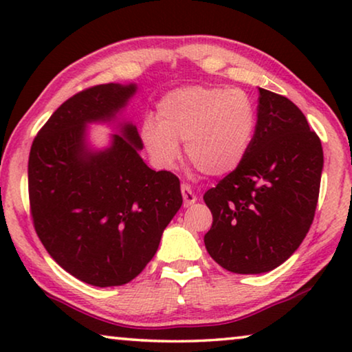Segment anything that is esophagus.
I'll return each mask as SVG.
<instances>
[{
	"label": "esophagus",
	"mask_w": 352,
	"mask_h": 352,
	"mask_svg": "<svg viewBox=\"0 0 352 352\" xmlns=\"http://www.w3.org/2000/svg\"><path fill=\"white\" fill-rule=\"evenodd\" d=\"M181 194H182V199H184V206H190V205L195 204L197 197L187 184L181 186Z\"/></svg>",
	"instance_id": "34e87169"
}]
</instances>
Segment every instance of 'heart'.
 Here are the masks:
<instances>
[{
  "mask_svg": "<svg viewBox=\"0 0 352 352\" xmlns=\"http://www.w3.org/2000/svg\"><path fill=\"white\" fill-rule=\"evenodd\" d=\"M258 113L242 89L186 86L168 93L155 118H144L141 139L148 155L162 168L179 157L177 142L201 173L224 176L242 165L256 133Z\"/></svg>",
  "mask_w": 352,
  "mask_h": 352,
  "instance_id": "heart-1",
  "label": "heart"
}]
</instances>
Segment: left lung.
<instances>
[{
	"mask_svg": "<svg viewBox=\"0 0 352 352\" xmlns=\"http://www.w3.org/2000/svg\"><path fill=\"white\" fill-rule=\"evenodd\" d=\"M324 152L300 109L259 88L256 133L237 170L206 190L213 214L210 256L235 274L269 272L309 232L319 200Z\"/></svg>",
	"mask_w": 352,
	"mask_h": 352,
	"instance_id": "obj_1",
	"label": "left lung"
}]
</instances>
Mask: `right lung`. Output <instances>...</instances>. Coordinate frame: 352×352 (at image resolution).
Listing matches in <instances>:
<instances>
[{
  "label": "right lung",
  "instance_id": "right-lung-1",
  "mask_svg": "<svg viewBox=\"0 0 352 352\" xmlns=\"http://www.w3.org/2000/svg\"><path fill=\"white\" fill-rule=\"evenodd\" d=\"M134 93L136 85L107 83L72 96L38 131L28 157L38 237L62 269L94 287L138 277L182 205L177 176L151 170L139 155L133 123H122L105 151L86 144V124L110 122Z\"/></svg>",
  "mask_w": 352,
  "mask_h": 352
}]
</instances>
